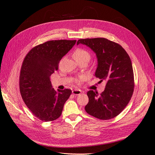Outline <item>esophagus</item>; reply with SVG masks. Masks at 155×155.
Returning <instances> with one entry per match:
<instances>
[{
    "label": "esophagus",
    "instance_id": "esophagus-1",
    "mask_svg": "<svg viewBox=\"0 0 155 155\" xmlns=\"http://www.w3.org/2000/svg\"><path fill=\"white\" fill-rule=\"evenodd\" d=\"M82 93V91L80 90V89H74L73 91H72V93L74 94V95H78Z\"/></svg>",
    "mask_w": 155,
    "mask_h": 155
}]
</instances>
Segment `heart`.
<instances>
[{"mask_svg":"<svg viewBox=\"0 0 155 155\" xmlns=\"http://www.w3.org/2000/svg\"><path fill=\"white\" fill-rule=\"evenodd\" d=\"M73 57L76 61H87L89 62L91 58V54L86 49L83 48H78L74 51ZM83 79V77H80L79 81H81Z\"/></svg>","mask_w":155,"mask_h":155,"instance_id":"heart-1","label":"heart"}]
</instances>
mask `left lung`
<instances>
[{"label": "left lung", "instance_id": "1", "mask_svg": "<svg viewBox=\"0 0 155 155\" xmlns=\"http://www.w3.org/2000/svg\"><path fill=\"white\" fill-rule=\"evenodd\" d=\"M82 44L96 54L97 68L94 76L106 81L104 91L100 94L92 90L87 94L89 102L85 110L101 120L117 117L126 107L133 95L134 75L131 58L118 44L104 38L80 39Z\"/></svg>", "mask_w": 155, "mask_h": 155}]
</instances>
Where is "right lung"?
<instances>
[{
  "label": "right lung",
  "instance_id": "1",
  "mask_svg": "<svg viewBox=\"0 0 155 155\" xmlns=\"http://www.w3.org/2000/svg\"><path fill=\"white\" fill-rule=\"evenodd\" d=\"M76 41L46 42L31 49L24 60L20 74V91L29 110L42 121L60 117L65 102L71 95V89L54 90L50 76L58 69L60 61Z\"/></svg>",
  "mask_w": 155,
  "mask_h": 155
}]
</instances>
